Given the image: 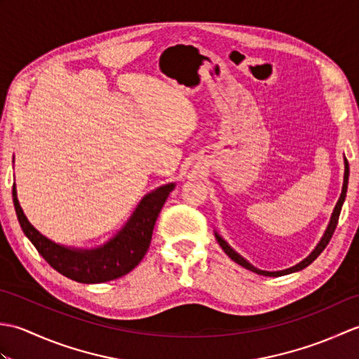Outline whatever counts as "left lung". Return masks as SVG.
<instances>
[{"label":"left lung","mask_w":359,"mask_h":359,"mask_svg":"<svg viewBox=\"0 0 359 359\" xmlns=\"http://www.w3.org/2000/svg\"><path fill=\"white\" fill-rule=\"evenodd\" d=\"M347 185H348V162H347V158L344 157V182H342V191H341V196H339V199H338L337 205H334V208H333V212H332V216H330V222H329V225H327L321 241H319V242L316 243V247L313 248V251H311V253H310L306 259H302V261H301L299 264L290 266V269L279 270V271H265V270H259V269H256L255 265H251L245 257H242V256L238 253V251H234L230 245H228V242H226L217 231H215V236H216V239H217V242H219V245L222 247V250L225 251V253H226L228 256H230L236 264L242 265L243 269H247V270H250V271H255V273H257V274H262V276H273V278L284 276V274H290V273L299 271V270L306 269V266H309L311 262H313L315 259L323 253L324 248L327 247V243L330 242L332 236H333V233H334V228H337V225H338V219H339V215H341L342 203H344V201H346Z\"/></svg>","instance_id":"1"}]
</instances>
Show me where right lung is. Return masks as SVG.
I'll return each mask as SVG.
<instances>
[{"mask_svg":"<svg viewBox=\"0 0 359 359\" xmlns=\"http://www.w3.org/2000/svg\"><path fill=\"white\" fill-rule=\"evenodd\" d=\"M174 187L175 184H166L143 196L126 224L111 239L94 248L67 247L46 238L29 222L18 202L15 184L12 197L22 233L53 270L81 284H100L125 276L140 264L149 248L158 212Z\"/></svg>","mask_w":359,"mask_h":359,"instance_id":"right-lung-1","label":"right lung"}]
</instances>
